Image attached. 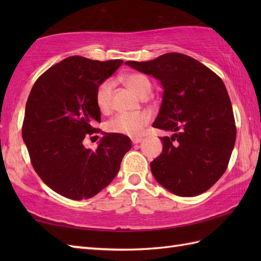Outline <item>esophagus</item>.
I'll use <instances>...</instances> for the list:
<instances>
[{
  "label": "esophagus",
  "instance_id": "esophagus-1",
  "mask_svg": "<svg viewBox=\"0 0 261 261\" xmlns=\"http://www.w3.org/2000/svg\"><path fill=\"white\" fill-rule=\"evenodd\" d=\"M131 141H132V143H134V145H137V143H140L142 141V139H141V138H132Z\"/></svg>",
  "mask_w": 261,
  "mask_h": 261
}]
</instances>
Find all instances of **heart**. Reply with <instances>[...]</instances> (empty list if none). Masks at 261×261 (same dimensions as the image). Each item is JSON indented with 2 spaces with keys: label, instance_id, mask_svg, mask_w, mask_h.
<instances>
[{
  "label": "heart",
  "instance_id": "obj_1",
  "mask_svg": "<svg viewBox=\"0 0 261 261\" xmlns=\"http://www.w3.org/2000/svg\"><path fill=\"white\" fill-rule=\"evenodd\" d=\"M122 81L125 85L141 97L147 96L151 91V82L146 75L138 71L122 76ZM114 83L111 80H105L96 88L95 103L99 112L104 114L110 113L112 109ZM150 122V115L146 112L137 113H119L107 123V130L111 134L136 137L141 134L143 127Z\"/></svg>",
  "mask_w": 261,
  "mask_h": 261
}]
</instances>
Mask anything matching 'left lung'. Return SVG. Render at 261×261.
<instances>
[{
    "label": "left lung",
    "mask_w": 261,
    "mask_h": 261,
    "mask_svg": "<svg viewBox=\"0 0 261 261\" xmlns=\"http://www.w3.org/2000/svg\"><path fill=\"white\" fill-rule=\"evenodd\" d=\"M162 82L164 95L152 126L170 131L160 137L163 152L150 168L175 195L206 192L228 168L237 126L222 80L187 55L169 53L149 62H125Z\"/></svg>",
    "instance_id": "left-lung-1"
}]
</instances>
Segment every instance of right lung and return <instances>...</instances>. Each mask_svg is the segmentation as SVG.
I'll return each mask as SVG.
<instances>
[{
  "mask_svg": "<svg viewBox=\"0 0 261 261\" xmlns=\"http://www.w3.org/2000/svg\"><path fill=\"white\" fill-rule=\"evenodd\" d=\"M122 63L71 56L47 69L31 88L22 138L33 169L62 196L76 201L95 196L113 180L130 150L123 135L105 134L95 150L83 143L101 131L94 126L101 122L96 88Z\"/></svg>",
  "mask_w": 261,
  "mask_h": 261,
  "instance_id": "add662e5",
  "label": "right lung"
}]
</instances>
